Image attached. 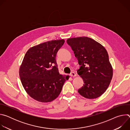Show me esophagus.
<instances>
[{
    "mask_svg": "<svg viewBox=\"0 0 130 130\" xmlns=\"http://www.w3.org/2000/svg\"><path fill=\"white\" fill-rule=\"evenodd\" d=\"M70 75L71 76V77H76V74L74 72H72L70 74Z\"/></svg>",
    "mask_w": 130,
    "mask_h": 130,
    "instance_id": "1",
    "label": "esophagus"
}]
</instances>
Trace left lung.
Returning <instances> with one entry per match:
<instances>
[{"mask_svg":"<svg viewBox=\"0 0 130 130\" xmlns=\"http://www.w3.org/2000/svg\"><path fill=\"white\" fill-rule=\"evenodd\" d=\"M67 43L80 65L77 73L83 80L84 84L78 92L89 99L101 96L108 88L113 74L106 50L87 37L68 39Z\"/></svg>","mask_w":130,"mask_h":130,"instance_id":"8db88e82","label":"left lung"}]
</instances>
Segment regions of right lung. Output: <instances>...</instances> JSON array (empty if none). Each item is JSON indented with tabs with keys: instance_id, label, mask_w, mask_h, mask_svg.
<instances>
[{
	"instance_id": "right-lung-1",
	"label": "right lung",
	"mask_w": 130,
	"mask_h": 130,
	"mask_svg": "<svg viewBox=\"0 0 130 130\" xmlns=\"http://www.w3.org/2000/svg\"><path fill=\"white\" fill-rule=\"evenodd\" d=\"M64 40H52L30 48L20 66L19 74L27 93L33 99L47 103L61 93L69 76L60 74L56 61L58 50Z\"/></svg>"
}]
</instances>
